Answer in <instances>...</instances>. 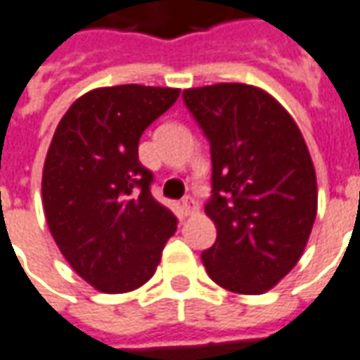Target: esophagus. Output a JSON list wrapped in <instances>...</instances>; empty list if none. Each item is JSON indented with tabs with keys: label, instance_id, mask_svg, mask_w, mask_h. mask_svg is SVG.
<instances>
[{
	"label": "esophagus",
	"instance_id": "1",
	"mask_svg": "<svg viewBox=\"0 0 360 360\" xmlns=\"http://www.w3.org/2000/svg\"><path fill=\"white\" fill-rule=\"evenodd\" d=\"M197 210H198V206H197V202L193 200V198L187 197L185 200H183V214L193 216L195 212H197Z\"/></svg>",
	"mask_w": 360,
	"mask_h": 360
}]
</instances>
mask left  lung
Segmentation results:
<instances>
[{"instance_id":"8db88e82","label":"left lung","mask_w":360,"mask_h":360,"mask_svg":"<svg viewBox=\"0 0 360 360\" xmlns=\"http://www.w3.org/2000/svg\"><path fill=\"white\" fill-rule=\"evenodd\" d=\"M183 99L210 142L216 241L206 273L226 290L263 294L302 257L318 212L308 146L273 95L245 84L191 87Z\"/></svg>"}]
</instances>
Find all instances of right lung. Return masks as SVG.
Returning <instances> with one entry per match:
<instances>
[{"label": "right lung", "instance_id": "1", "mask_svg": "<svg viewBox=\"0 0 360 360\" xmlns=\"http://www.w3.org/2000/svg\"><path fill=\"white\" fill-rule=\"evenodd\" d=\"M181 89L150 85L97 87L58 122L42 169V206L70 267L105 294L146 285L177 230V218L152 193L138 160L146 128Z\"/></svg>", "mask_w": 360, "mask_h": 360}]
</instances>
